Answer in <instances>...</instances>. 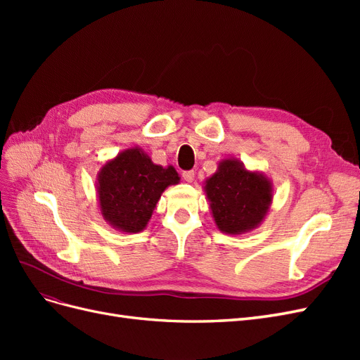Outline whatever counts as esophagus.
Masks as SVG:
<instances>
[{
    "mask_svg": "<svg viewBox=\"0 0 360 360\" xmlns=\"http://www.w3.org/2000/svg\"><path fill=\"white\" fill-rule=\"evenodd\" d=\"M181 176H183V179L186 180L188 183H191V181H193V179H195V172H193V171H184V172L181 174Z\"/></svg>",
    "mask_w": 360,
    "mask_h": 360,
    "instance_id": "esophagus-1",
    "label": "esophagus"
}]
</instances>
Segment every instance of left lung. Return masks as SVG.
Returning <instances> with one entry per match:
<instances>
[{"instance_id":"left-lung-1","label":"left lung","mask_w":360,"mask_h":360,"mask_svg":"<svg viewBox=\"0 0 360 360\" xmlns=\"http://www.w3.org/2000/svg\"><path fill=\"white\" fill-rule=\"evenodd\" d=\"M204 192L210 204L217 230L240 236L263 224L274 201V184L261 171H250L242 160L226 158L204 180Z\"/></svg>"}]
</instances>
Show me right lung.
Segmentation results:
<instances>
[{"mask_svg":"<svg viewBox=\"0 0 360 360\" xmlns=\"http://www.w3.org/2000/svg\"><path fill=\"white\" fill-rule=\"evenodd\" d=\"M180 181L172 165H156L141 147H130L106 160L97 172L96 192L103 219L115 230H146L160 195Z\"/></svg>","mask_w":360,"mask_h":360,"instance_id":"obj_1","label":"right lung"}]
</instances>
